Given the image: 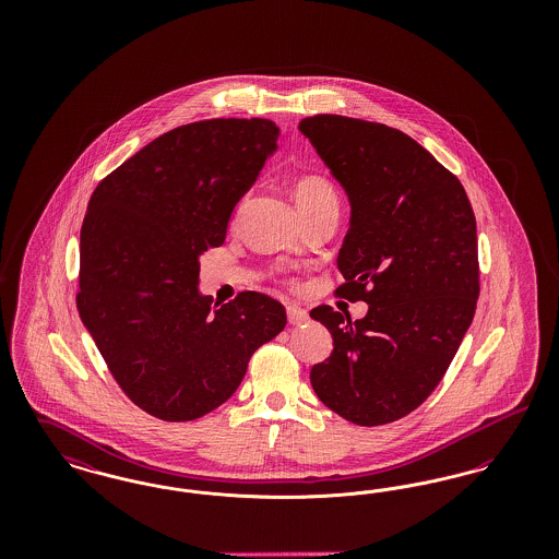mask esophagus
Segmentation results:
<instances>
[{
  "label": "esophagus",
  "mask_w": 559,
  "mask_h": 559,
  "mask_svg": "<svg viewBox=\"0 0 559 559\" xmlns=\"http://www.w3.org/2000/svg\"><path fill=\"white\" fill-rule=\"evenodd\" d=\"M287 319L292 324H304L308 320V312L299 306H287Z\"/></svg>",
  "instance_id": "obj_1"
}]
</instances>
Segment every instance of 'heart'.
<instances>
[{
  "label": "heart",
  "mask_w": 559,
  "mask_h": 559,
  "mask_svg": "<svg viewBox=\"0 0 559 559\" xmlns=\"http://www.w3.org/2000/svg\"><path fill=\"white\" fill-rule=\"evenodd\" d=\"M293 199L301 217L324 210H340L337 190L320 174L299 176L293 185Z\"/></svg>",
  "instance_id": "obj_1"
}]
</instances>
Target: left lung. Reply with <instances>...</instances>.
<instances>
[{
    "instance_id": "left-lung-1",
    "label": "left lung",
    "mask_w": 559,
    "mask_h": 559,
    "mask_svg": "<svg viewBox=\"0 0 559 559\" xmlns=\"http://www.w3.org/2000/svg\"><path fill=\"white\" fill-rule=\"evenodd\" d=\"M299 132L352 210L337 255L346 283L335 293L369 304L358 320L331 306L310 312L333 335V352L310 381L347 421L392 424L436 390L474 320L476 215L456 176L400 130L314 115Z\"/></svg>"
}]
</instances>
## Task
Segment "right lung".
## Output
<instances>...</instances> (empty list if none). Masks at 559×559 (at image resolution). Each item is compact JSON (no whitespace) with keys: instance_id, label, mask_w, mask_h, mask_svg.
Wrapping results in <instances>:
<instances>
[{"instance_id":"right-lung-1","label":"right lung","mask_w":559,"mask_h":559,"mask_svg":"<svg viewBox=\"0 0 559 559\" xmlns=\"http://www.w3.org/2000/svg\"><path fill=\"white\" fill-rule=\"evenodd\" d=\"M267 119L163 133L96 187L81 226V322L135 406L199 419L230 399L249 358L287 324L283 304L199 292L201 255L226 239L242 194L278 148Z\"/></svg>"}]
</instances>
